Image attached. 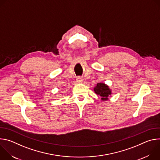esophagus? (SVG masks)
Listing matches in <instances>:
<instances>
[{
    "instance_id": "34e87169",
    "label": "esophagus",
    "mask_w": 160,
    "mask_h": 160,
    "mask_svg": "<svg viewBox=\"0 0 160 160\" xmlns=\"http://www.w3.org/2000/svg\"><path fill=\"white\" fill-rule=\"evenodd\" d=\"M83 78H82V77H78L77 78V82L78 83H82V82H83Z\"/></svg>"
}]
</instances>
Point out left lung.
<instances>
[{"mask_svg": "<svg viewBox=\"0 0 160 160\" xmlns=\"http://www.w3.org/2000/svg\"><path fill=\"white\" fill-rule=\"evenodd\" d=\"M94 90L96 94L101 97L102 101H105L109 99L112 94V91L108 85L104 83H98L94 88Z\"/></svg>", "mask_w": 160, "mask_h": 160, "instance_id": "obj_1", "label": "left lung"}]
</instances>
